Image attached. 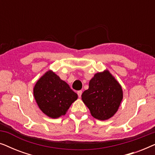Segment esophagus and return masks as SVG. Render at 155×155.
Instances as JSON below:
<instances>
[{
    "label": "esophagus",
    "mask_w": 155,
    "mask_h": 155,
    "mask_svg": "<svg viewBox=\"0 0 155 155\" xmlns=\"http://www.w3.org/2000/svg\"><path fill=\"white\" fill-rule=\"evenodd\" d=\"M77 93H78V97H81L82 94V90H79V91H78Z\"/></svg>",
    "instance_id": "obj_1"
}]
</instances>
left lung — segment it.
<instances>
[{"label": "left lung", "instance_id": "left-lung-1", "mask_svg": "<svg viewBox=\"0 0 155 155\" xmlns=\"http://www.w3.org/2000/svg\"><path fill=\"white\" fill-rule=\"evenodd\" d=\"M122 99L121 87L108 71L95 74L89 89L82 94L92 116L101 120L109 119L116 114Z\"/></svg>", "mask_w": 155, "mask_h": 155}]
</instances>
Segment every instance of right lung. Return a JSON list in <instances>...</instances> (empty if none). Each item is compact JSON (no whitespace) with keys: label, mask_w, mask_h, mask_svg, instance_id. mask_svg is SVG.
Instances as JSON below:
<instances>
[{"label":"right lung","mask_w":155,"mask_h":155,"mask_svg":"<svg viewBox=\"0 0 155 155\" xmlns=\"http://www.w3.org/2000/svg\"><path fill=\"white\" fill-rule=\"evenodd\" d=\"M34 96L39 109L52 118L65 115L72 103L78 99V94L68 84L51 71L36 83Z\"/></svg>","instance_id":"1"}]
</instances>
